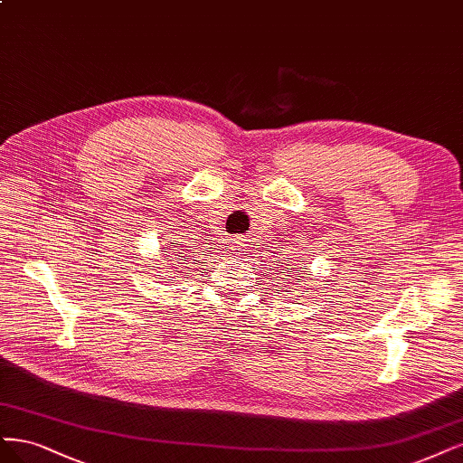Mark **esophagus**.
Here are the masks:
<instances>
[{"mask_svg": "<svg viewBox=\"0 0 463 463\" xmlns=\"http://www.w3.org/2000/svg\"><path fill=\"white\" fill-rule=\"evenodd\" d=\"M247 241H249V239H245V237H233L230 243H232V249H233V250H237L239 254H243V250L249 249V243H247Z\"/></svg>", "mask_w": 463, "mask_h": 463, "instance_id": "1", "label": "esophagus"}]
</instances>
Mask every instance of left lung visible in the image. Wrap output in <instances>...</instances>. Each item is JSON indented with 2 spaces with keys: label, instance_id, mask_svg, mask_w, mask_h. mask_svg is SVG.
<instances>
[{
  "label": "left lung",
  "instance_id": "left-lung-1",
  "mask_svg": "<svg viewBox=\"0 0 463 463\" xmlns=\"http://www.w3.org/2000/svg\"><path fill=\"white\" fill-rule=\"evenodd\" d=\"M287 269H291V268H287ZM297 272H298V269H297Z\"/></svg>",
  "mask_w": 463,
  "mask_h": 463
}]
</instances>
